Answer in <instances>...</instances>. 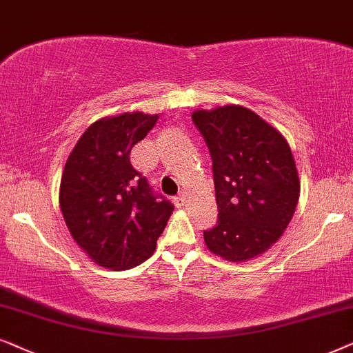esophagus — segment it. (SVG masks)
<instances>
[{
	"instance_id": "esophagus-1",
	"label": "esophagus",
	"mask_w": 353,
	"mask_h": 353,
	"mask_svg": "<svg viewBox=\"0 0 353 353\" xmlns=\"http://www.w3.org/2000/svg\"><path fill=\"white\" fill-rule=\"evenodd\" d=\"M174 203H176V206H184L185 205V199L182 195H179V196H176V199H174Z\"/></svg>"
}]
</instances>
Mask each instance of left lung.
<instances>
[{
    "label": "left lung",
    "mask_w": 353,
    "mask_h": 353,
    "mask_svg": "<svg viewBox=\"0 0 353 353\" xmlns=\"http://www.w3.org/2000/svg\"><path fill=\"white\" fill-rule=\"evenodd\" d=\"M213 159L218 223L203 231L214 255L247 261L278 242L300 195L297 168L281 132L239 105L192 112Z\"/></svg>",
    "instance_id": "1"
}]
</instances>
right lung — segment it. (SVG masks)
<instances>
[{
    "label": "right lung",
    "instance_id": "1",
    "mask_svg": "<svg viewBox=\"0 0 353 353\" xmlns=\"http://www.w3.org/2000/svg\"><path fill=\"white\" fill-rule=\"evenodd\" d=\"M158 114L124 112L93 122L65 161L59 205L70 236L100 266L124 271L148 260L174 205L132 164L134 145Z\"/></svg>",
    "mask_w": 353,
    "mask_h": 353
}]
</instances>
